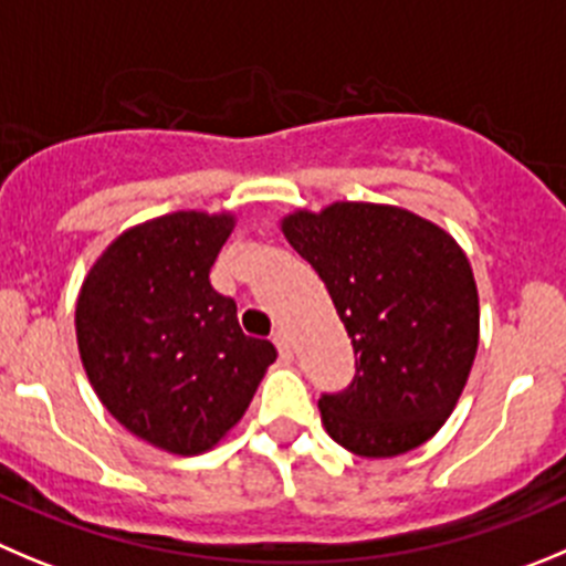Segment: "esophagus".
<instances>
[{
	"label": "esophagus",
	"instance_id": "1",
	"mask_svg": "<svg viewBox=\"0 0 566 566\" xmlns=\"http://www.w3.org/2000/svg\"><path fill=\"white\" fill-rule=\"evenodd\" d=\"M273 343H276V348H279V355H282V360H290V357H293V348H290L287 332L279 329L276 335H273Z\"/></svg>",
	"mask_w": 566,
	"mask_h": 566
}]
</instances>
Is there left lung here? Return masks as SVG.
I'll list each match as a JSON object with an SVG mask.
<instances>
[{"label":"left lung","mask_w":566,"mask_h":566,"mask_svg":"<svg viewBox=\"0 0 566 566\" xmlns=\"http://www.w3.org/2000/svg\"><path fill=\"white\" fill-rule=\"evenodd\" d=\"M282 231L329 290L357 357L352 385L318 399L326 432L363 458L421 447L455 410L478 355L467 253L399 206L340 200L287 214Z\"/></svg>","instance_id":"1"}]
</instances>
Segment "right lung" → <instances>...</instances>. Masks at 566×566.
Instances as JSON below:
<instances>
[{
  "label": "right lung",
  "instance_id": "obj_1",
  "mask_svg": "<svg viewBox=\"0 0 566 566\" xmlns=\"http://www.w3.org/2000/svg\"><path fill=\"white\" fill-rule=\"evenodd\" d=\"M231 214L172 211L116 237L77 295L83 368L111 416L176 455L211 450L251 405L276 360L242 335L234 298L209 271Z\"/></svg>",
  "mask_w": 566,
  "mask_h": 566
}]
</instances>
